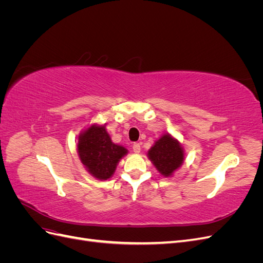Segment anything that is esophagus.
Instances as JSON below:
<instances>
[{"label":"esophagus","mask_w":263,"mask_h":263,"mask_svg":"<svg viewBox=\"0 0 263 263\" xmlns=\"http://www.w3.org/2000/svg\"><path fill=\"white\" fill-rule=\"evenodd\" d=\"M133 151L135 154H139L140 153V144H134L133 145Z\"/></svg>","instance_id":"1"}]
</instances>
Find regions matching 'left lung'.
I'll return each instance as SVG.
<instances>
[{
    "label": "left lung",
    "instance_id": "obj_1",
    "mask_svg": "<svg viewBox=\"0 0 263 263\" xmlns=\"http://www.w3.org/2000/svg\"><path fill=\"white\" fill-rule=\"evenodd\" d=\"M147 156L159 173L166 178L171 177L184 161V150L182 145L169 133L163 134L155 141Z\"/></svg>",
    "mask_w": 263,
    "mask_h": 263
}]
</instances>
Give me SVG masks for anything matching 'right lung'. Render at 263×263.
<instances>
[{"mask_svg":"<svg viewBox=\"0 0 263 263\" xmlns=\"http://www.w3.org/2000/svg\"><path fill=\"white\" fill-rule=\"evenodd\" d=\"M78 155L86 171L98 180L113 177L121 159L128 150L110 139L105 125L92 124L82 130L78 138Z\"/></svg>","mask_w":263,"mask_h":263,"instance_id":"1","label":"right lung"}]
</instances>
